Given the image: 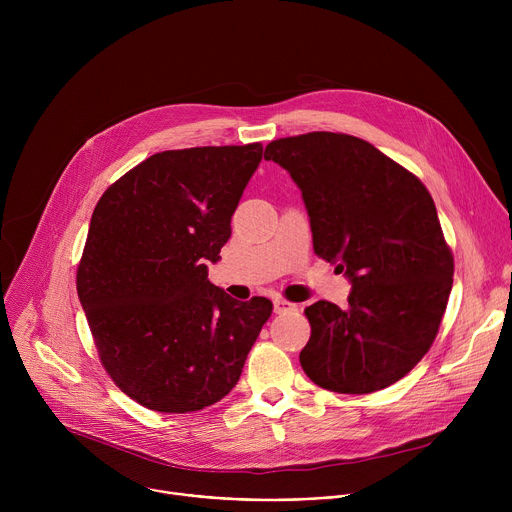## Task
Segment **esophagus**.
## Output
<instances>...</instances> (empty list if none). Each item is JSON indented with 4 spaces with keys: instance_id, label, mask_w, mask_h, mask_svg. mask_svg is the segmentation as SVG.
Listing matches in <instances>:
<instances>
[{
    "instance_id": "1",
    "label": "esophagus",
    "mask_w": 512,
    "mask_h": 512,
    "mask_svg": "<svg viewBox=\"0 0 512 512\" xmlns=\"http://www.w3.org/2000/svg\"><path fill=\"white\" fill-rule=\"evenodd\" d=\"M294 310H296V304H291V302L281 300V298L273 300V312L275 314H287V312H294Z\"/></svg>"
}]
</instances>
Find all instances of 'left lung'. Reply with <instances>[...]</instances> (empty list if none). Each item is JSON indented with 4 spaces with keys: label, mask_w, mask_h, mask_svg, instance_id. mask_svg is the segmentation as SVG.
<instances>
[{
    "label": "left lung",
    "mask_w": 512,
    "mask_h": 512,
    "mask_svg": "<svg viewBox=\"0 0 512 512\" xmlns=\"http://www.w3.org/2000/svg\"><path fill=\"white\" fill-rule=\"evenodd\" d=\"M300 186L314 253L350 277L348 308L304 310L312 334L300 362L322 389L381 391L431 348L452 291L454 255L431 194L373 143L312 131L265 148Z\"/></svg>",
    "instance_id": "left-lung-1"
}]
</instances>
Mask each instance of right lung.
<instances>
[{"label":"right lung","mask_w":512,"mask_h":512,"mask_svg":"<svg viewBox=\"0 0 512 512\" xmlns=\"http://www.w3.org/2000/svg\"><path fill=\"white\" fill-rule=\"evenodd\" d=\"M261 143L150 156L99 198L77 291L99 360L133 401L190 413L221 401L273 312L208 281Z\"/></svg>","instance_id":"1"}]
</instances>
